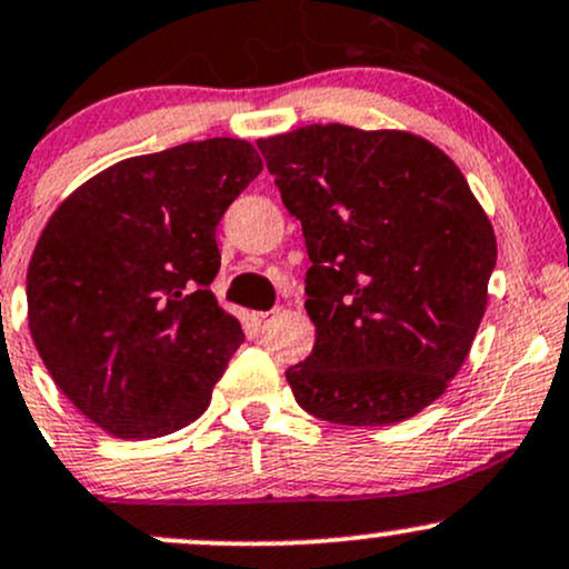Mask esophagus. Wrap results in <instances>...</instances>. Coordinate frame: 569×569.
Instances as JSON below:
<instances>
[{
    "label": "esophagus",
    "mask_w": 569,
    "mask_h": 569,
    "mask_svg": "<svg viewBox=\"0 0 569 569\" xmlns=\"http://www.w3.org/2000/svg\"><path fill=\"white\" fill-rule=\"evenodd\" d=\"M278 313H280V308H272V310H267V313H259L256 318H259V323H270Z\"/></svg>",
    "instance_id": "1"
}]
</instances>
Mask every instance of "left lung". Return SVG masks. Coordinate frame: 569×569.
Listing matches in <instances>:
<instances>
[{
    "mask_svg": "<svg viewBox=\"0 0 569 569\" xmlns=\"http://www.w3.org/2000/svg\"><path fill=\"white\" fill-rule=\"evenodd\" d=\"M308 246L299 408L383 427L432 405L486 313L497 237L465 174L410 132L313 123L256 142Z\"/></svg>",
    "mask_w": 569,
    "mask_h": 569,
    "instance_id": "obj_1",
    "label": "left lung"
}]
</instances>
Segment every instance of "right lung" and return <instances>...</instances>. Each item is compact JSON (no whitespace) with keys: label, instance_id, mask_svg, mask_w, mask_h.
<instances>
[{"label":"right lung","instance_id":"obj_1","mask_svg":"<svg viewBox=\"0 0 569 569\" xmlns=\"http://www.w3.org/2000/svg\"><path fill=\"white\" fill-rule=\"evenodd\" d=\"M261 172L246 140L132 156L56 208L27 272L29 329L64 397L112 437L189 427L246 340L210 291L216 227Z\"/></svg>","mask_w":569,"mask_h":569}]
</instances>
